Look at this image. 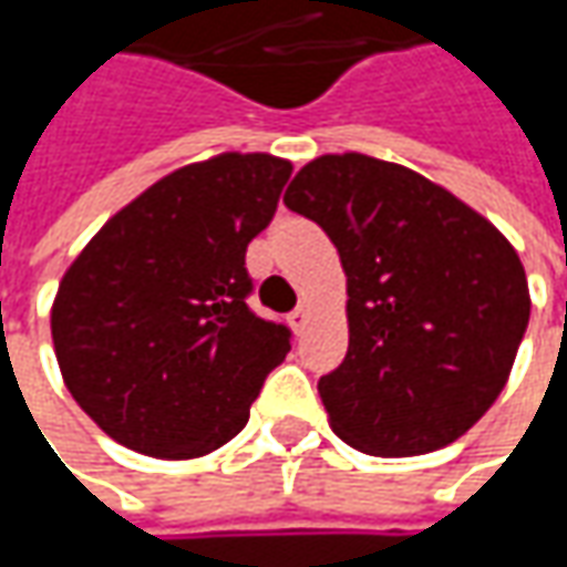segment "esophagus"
I'll use <instances>...</instances> for the list:
<instances>
[{
    "instance_id": "1",
    "label": "esophagus",
    "mask_w": 567,
    "mask_h": 567,
    "mask_svg": "<svg viewBox=\"0 0 567 567\" xmlns=\"http://www.w3.org/2000/svg\"><path fill=\"white\" fill-rule=\"evenodd\" d=\"M309 316H312V312H309V306H299L296 312H290V328H293L296 334H302V331H306Z\"/></svg>"
}]
</instances>
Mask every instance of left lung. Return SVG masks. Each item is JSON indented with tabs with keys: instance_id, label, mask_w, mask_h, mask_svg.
<instances>
[{
	"instance_id": "1",
	"label": "left lung",
	"mask_w": 567,
	"mask_h": 567,
	"mask_svg": "<svg viewBox=\"0 0 567 567\" xmlns=\"http://www.w3.org/2000/svg\"><path fill=\"white\" fill-rule=\"evenodd\" d=\"M284 205L328 233L347 274L350 347L318 381L331 429L375 457L457 442L530 321L512 243L447 188L357 151L302 166Z\"/></svg>"
}]
</instances>
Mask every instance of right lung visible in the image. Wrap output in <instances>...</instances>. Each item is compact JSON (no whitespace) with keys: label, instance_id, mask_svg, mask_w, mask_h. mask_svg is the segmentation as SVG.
Wrapping results in <instances>:
<instances>
[{"label":"right lung","instance_id":"1","mask_svg":"<svg viewBox=\"0 0 567 567\" xmlns=\"http://www.w3.org/2000/svg\"><path fill=\"white\" fill-rule=\"evenodd\" d=\"M290 173L284 157L239 151L179 166L62 274L50 312L59 372L113 442L192 461L249 423L290 331L246 306V249Z\"/></svg>","mask_w":567,"mask_h":567}]
</instances>
